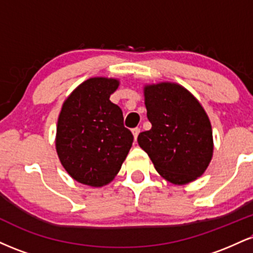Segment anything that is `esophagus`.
<instances>
[{"mask_svg":"<svg viewBox=\"0 0 253 253\" xmlns=\"http://www.w3.org/2000/svg\"><path fill=\"white\" fill-rule=\"evenodd\" d=\"M132 133H133V136H134V140H136L139 133H140V128H139V127H135V128L132 129Z\"/></svg>","mask_w":253,"mask_h":253,"instance_id":"obj_1","label":"esophagus"}]
</instances>
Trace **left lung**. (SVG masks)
<instances>
[{"instance_id":"obj_1","label":"left lung","mask_w":253,"mask_h":253,"mask_svg":"<svg viewBox=\"0 0 253 253\" xmlns=\"http://www.w3.org/2000/svg\"><path fill=\"white\" fill-rule=\"evenodd\" d=\"M145 106L152 127L138 144L163 178L187 184L205 172L213 156V133L205 109L177 83L145 85Z\"/></svg>"}]
</instances>
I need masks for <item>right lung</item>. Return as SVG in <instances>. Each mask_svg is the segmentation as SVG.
I'll use <instances>...</instances> for the list:
<instances>
[{"instance_id":"1","label":"right lung","mask_w":253,"mask_h":253,"mask_svg":"<svg viewBox=\"0 0 253 253\" xmlns=\"http://www.w3.org/2000/svg\"><path fill=\"white\" fill-rule=\"evenodd\" d=\"M119 83L115 78H89L63 103L56 150L64 169L82 184L103 187L112 182L132 147L123 110L109 100Z\"/></svg>"}]
</instances>
